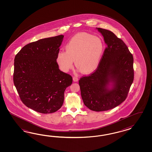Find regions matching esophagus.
I'll return each mask as SVG.
<instances>
[{"instance_id":"34e87169","label":"esophagus","mask_w":152,"mask_h":152,"mask_svg":"<svg viewBox=\"0 0 152 152\" xmlns=\"http://www.w3.org/2000/svg\"><path fill=\"white\" fill-rule=\"evenodd\" d=\"M73 80H74V81H75V82H77V81H78V77H75V76H74V77H73Z\"/></svg>"}]
</instances>
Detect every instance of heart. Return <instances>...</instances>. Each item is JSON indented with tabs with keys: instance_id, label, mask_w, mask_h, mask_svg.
<instances>
[{
	"instance_id": "heart-1",
	"label": "heart",
	"mask_w": 152,
	"mask_h": 152,
	"mask_svg": "<svg viewBox=\"0 0 152 152\" xmlns=\"http://www.w3.org/2000/svg\"><path fill=\"white\" fill-rule=\"evenodd\" d=\"M104 52V45L101 38L88 33H78L72 37L56 57L61 70L67 72L75 64L85 74L96 69Z\"/></svg>"
}]
</instances>
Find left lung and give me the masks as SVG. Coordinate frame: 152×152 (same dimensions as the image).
Masks as SVG:
<instances>
[{
    "mask_svg": "<svg viewBox=\"0 0 152 152\" xmlns=\"http://www.w3.org/2000/svg\"><path fill=\"white\" fill-rule=\"evenodd\" d=\"M107 45L95 71L79 80L85 105L103 111L119 105L133 82V57L123 40L109 30L97 28ZM112 88H108L110 83Z\"/></svg>",
    "mask_w": 152,
    "mask_h": 152,
    "instance_id": "8db88e82",
    "label": "left lung"
}]
</instances>
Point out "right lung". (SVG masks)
<instances>
[{
  "mask_svg": "<svg viewBox=\"0 0 152 152\" xmlns=\"http://www.w3.org/2000/svg\"><path fill=\"white\" fill-rule=\"evenodd\" d=\"M64 36L41 39L24 46L14 58V84L23 104L42 114L59 110L66 88L72 83L56 62Z\"/></svg>",
  "mask_w": 152,
  "mask_h": 152,
  "instance_id": "obj_1",
  "label": "right lung"
}]
</instances>
